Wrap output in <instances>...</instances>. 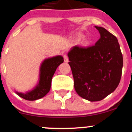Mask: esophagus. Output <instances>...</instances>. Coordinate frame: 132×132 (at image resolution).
<instances>
[{
	"label": "esophagus",
	"mask_w": 132,
	"mask_h": 132,
	"mask_svg": "<svg viewBox=\"0 0 132 132\" xmlns=\"http://www.w3.org/2000/svg\"><path fill=\"white\" fill-rule=\"evenodd\" d=\"M63 58H64V62H65L67 63V62H69V57H68V56L67 55V54H65V55L63 56Z\"/></svg>",
	"instance_id": "1"
}]
</instances>
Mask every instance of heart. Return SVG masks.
<instances>
[{
    "instance_id": "b5f03b06",
    "label": "heart",
    "mask_w": 132,
    "mask_h": 132,
    "mask_svg": "<svg viewBox=\"0 0 132 132\" xmlns=\"http://www.w3.org/2000/svg\"><path fill=\"white\" fill-rule=\"evenodd\" d=\"M83 37H84V36H83V35H79L78 36V40H81V39L83 38ZM89 44H90L89 41H88L87 39H85V40H84L83 42H82V45H84V46H88V45H89Z\"/></svg>"
}]
</instances>
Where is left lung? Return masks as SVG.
Listing matches in <instances>:
<instances>
[{"instance_id": "1", "label": "left lung", "mask_w": 132, "mask_h": 132, "mask_svg": "<svg viewBox=\"0 0 132 132\" xmlns=\"http://www.w3.org/2000/svg\"><path fill=\"white\" fill-rule=\"evenodd\" d=\"M100 38L88 47L74 46L68 53L77 94L98 101L113 92L121 80L123 59L117 38L106 29L95 26Z\"/></svg>"}]
</instances>
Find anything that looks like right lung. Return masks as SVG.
<instances>
[{"mask_svg":"<svg viewBox=\"0 0 132 132\" xmlns=\"http://www.w3.org/2000/svg\"><path fill=\"white\" fill-rule=\"evenodd\" d=\"M63 62L62 56H56L45 59L41 64L40 78L37 85L26 93L16 92L20 97L28 101H35L44 97L49 92L53 75L58 67Z\"/></svg>","mask_w":132,"mask_h":132,"instance_id":"add662e5","label":"right lung"}]
</instances>
